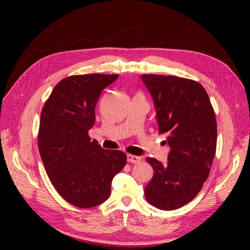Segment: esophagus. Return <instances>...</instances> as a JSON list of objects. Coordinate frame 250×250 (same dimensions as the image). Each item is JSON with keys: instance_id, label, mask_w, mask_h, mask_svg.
Returning <instances> with one entry per match:
<instances>
[{"instance_id": "esophagus-1", "label": "esophagus", "mask_w": 250, "mask_h": 250, "mask_svg": "<svg viewBox=\"0 0 250 250\" xmlns=\"http://www.w3.org/2000/svg\"><path fill=\"white\" fill-rule=\"evenodd\" d=\"M128 161L131 163H140L142 161V158L141 157H137V156H133V155H128Z\"/></svg>"}]
</instances>
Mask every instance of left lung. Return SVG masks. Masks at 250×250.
<instances>
[{
	"instance_id": "obj_1",
	"label": "left lung",
	"mask_w": 250,
	"mask_h": 250,
	"mask_svg": "<svg viewBox=\"0 0 250 250\" xmlns=\"http://www.w3.org/2000/svg\"><path fill=\"white\" fill-rule=\"evenodd\" d=\"M156 109L157 132L166 135L167 162L146 159L153 176L146 200L157 208L177 209L200 192L216 153L217 124L213 106L199 83L176 76H141Z\"/></svg>"
}]
</instances>
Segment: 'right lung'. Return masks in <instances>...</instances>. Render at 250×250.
<instances>
[{"label": "right lung", "mask_w": 250, "mask_h": 250, "mask_svg": "<svg viewBox=\"0 0 250 250\" xmlns=\"http://www.w3.org/2000/svg\"><path fill=\"white\" fill-rule=\"evenodd\" d=\"M118 76L89 74L62 79L41 114L39 149L46 173L62 198L81 208L109 198L111 180L126 162L125 152L103 149L88 135L101 92Z\"/></svg>", "instance_id": "add662e5"}]
</instances>
